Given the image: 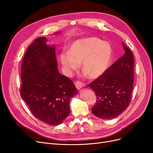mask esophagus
Wrapping results in <instances>:
<instances>
[{
  "mask_svg": "<svg viewBox=\"0 0 153 153\" xmlns=\"http://www.w3.org/2000/svg\"><path fill=\"white\" fill-rule=\"evenodd\" d=\"M75 85H76L77 89L78 90H79V89H81V88H82L83 87L85 86V84H84V83H82V82H81L77 81V82L75 83Z\"/></svg>",
  "mask_w": 153,
  "mask_h": 153,
  "instance_id": "obj_1",
  "label": "esophagus"
}]
</instances>
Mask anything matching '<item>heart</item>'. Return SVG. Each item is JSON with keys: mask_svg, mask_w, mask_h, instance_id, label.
<instances>
[{"mask_svg": "<svg viewBox=\"0 0 153 153\" xmlns=\"http://www.w3.org/2000/svg\"><path fill=\"white\" fill-rule=\"evenodd\" d=\"M113 51L111 45L101 39L90 37L72 43L68 52H62L60 61L66 74L70 75L81 62L82 69L91 78H97L107 70Z\"/></svg>", "mask_w": 153, "mask_h": 153, "instance_id": "obj_1", "label": "heart"}]
</instances>
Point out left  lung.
<instances>
[{"instance_id":"left-lung-1","label":"left lung","mask_w":153,"mask_h":153,"mask_svg":"<svg viewBox=\"0 0 153 153\" xmlns=\"http://www.w3.org/2000/svg\"><path fill=\"white\" fill-rule=\"evenodd\" d=\"M125 54L102 76L89 84L97 101L92 108L94 115L103 120L113 119L127 108L133 89L134 58L122 42Z\"/></svg>"}]
</instances>
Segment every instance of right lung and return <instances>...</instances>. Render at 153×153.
Instances as JSON below:
<instances>
[{"label":"right lung","instance_id":"right-lung-1","mask_svg":"<svg viewBox=\"0 0 153 153\" xmlns=\"http://www.w3.org/2000/svg\"><path fill=\"white\" fill-rule=\"evenodd\" d=\"M46 43V38H38L28 48L22 63L20 95L36 118L58 125L69 115L70 100L78 91L59 72L55 46Z\"/></svg>","mask_w":153,"mask_h":153}]
</instances>
